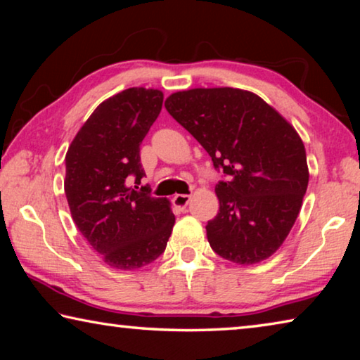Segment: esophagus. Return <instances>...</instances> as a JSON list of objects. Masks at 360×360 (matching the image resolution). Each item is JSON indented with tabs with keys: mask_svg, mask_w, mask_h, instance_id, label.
Masks as SVG:
<instances>
[{
	"mask_svg": "<svg viewBox=\"0 0 360 360\" xmlns=\"http://www.w3.org/2000/svg\"><path fill=\"white\" fill-rule=\"evenodd\" d=\"M188 202H191V195L179 193V195H174V197H173V205L179 210H184L186 206L188 205Z\"/></svg>",
	"mask_w": 360,
	"mask_h": 360,
	"instance_id": "esophagus-1",
	"label": "esophagus"
}]
</instances>
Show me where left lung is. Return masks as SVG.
<instances>
[{
  "label": "left lung",
  "mask_w": 360,
  "mask_h": 360,
  "mask_svg": "<svg viewBox=\"0 0 360 360\" xmlns=\"http://www.w3.org/2000/svg\"><path fill=\"white\" fill-rule=\"evenodd\" d=\"M165 108L229 178L216 186L219 212L206 225L212 251L238 265L275 254L309 179L297 130L259 95L233 87L181 90Z\"/></svg>",
  "instance_id": "8db88e82"
}]
</instances>
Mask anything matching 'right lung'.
Returning a JSON list of instances; mask_svg holds the SVG:
<instances>
[{
    "mask_svg": "<svg viewBox=\"0 0 360 360\" xmlns=\"http://www.w3.org/2000/svg\"><path fill=\"white\" fill-rule=\"evenodd\" d=\"M163 92L131 87L96 106L66 152L65 193L71 217L105 264L136 270L165 251L174 225L168 198L135 191L144 169L139 144L158 117ZM138 188V186H135Z\"/></svg>",
    "mask_w": 360,
    "mask_h": 360,
    "instance_id": "add662e5",
    "label": "right lung"
}]
</instances>
